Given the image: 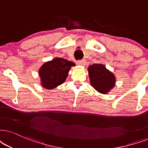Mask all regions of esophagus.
I'll use <instances>...</instances> for the list:
<instances>
[{
  "mask_svg": "<svg viewBox=\"0 0 148 148\" xmlns=\"http://www.w3.org/2000/svg\"><path fill=\"white\" fill-rule=\"evenodd\" d=\"M85 60H80V61H78L76 63H77V65H81V66H84V65H85Z\"/></svg>",
  "mask_w": 148,
  "mask_h": 148,
  "instance_id": "34e87169",
  "label": "esophagus"
}]
</instances>
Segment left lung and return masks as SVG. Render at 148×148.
I'll use <instances>...</instances> for the list:
<instances>
[{
	"label": "left lung",
	"mask_w": 148,
	"mask_h": 148,
	"mask_svg": "<svg viewBox=\"0 0 148 148\" xmlns=\"http://www.w3.org/2000/svg\"><path fill=\"white\" fill-rule=\"evenodd\" d=\"M88 72L91 86L98 92L106 94L115 85V76L104 65L100 63L91 65L88 68Z\"/></svg>",
	"instance_id": "left-lung-1"
}]
</instances>
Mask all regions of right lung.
I'll list each match as a JSON object with an SVG mask.
<instances>
[{
	"instance_id": "obj_1",
	"label": "right lung",
	"mask_w": 148,
	"mask_h": 148,
	"mask_svg": "<svg viewBox=\"0 0 148 148\" xmlns=\"http://www.w3.org/2000/svg\"><path fill=\"white\" fill-rule=\"evenodd\" d=\"M74 65V63L72 61L58 57L44 63L39 70L41 85L48 89H54L61 85L68 77L71 67Z\"/></svg>"
}]
</instances>
